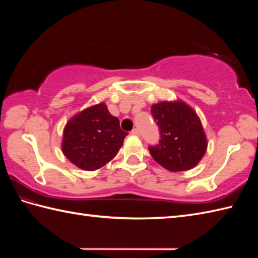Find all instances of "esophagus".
Returning <instances> with one entry per match:
<instances>
[{"label": "esophagus", "instance_id": "obj_1", "mask_svg": "<svg viewBox=\"0 0 258 258\" xmlns=\"http://www.w3.org/2000/svg\"><path fill=\"white\" fill-rule=\"evenodd\" d=\"M131 134L138 136V135H140V131L138 128H133L132 131H131Z\"/></svg>", "mask_w": 258, "mask_h": 258}]
</instances>
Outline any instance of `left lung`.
<instances>
[{
  "mask_svg": "<svg viewBox=\"0 0 258 258\" xmlns=\"http://www.w3.org/2000/svg\"><path fill=\"white\" fill-rule=\"evenodd\" d=\"M160 131V141L150 145L153 158L171 172L196 166L207 147L206 136L196 113L183 102H161L151 108Z\"/></svg>",
  "mask_w": 258,
  "mask_h": 258,
  "instance_id": "left-lung-1",
  "label": "left lung"
}]
</instances>
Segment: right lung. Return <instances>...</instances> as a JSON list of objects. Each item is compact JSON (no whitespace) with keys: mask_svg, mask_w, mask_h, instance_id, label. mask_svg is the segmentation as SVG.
I'll return each mask as SVG.
<instances>
[{"mask_svg":"<svg viewBox=\"0 0 258 258\" xmlns=\"http://www.w3.org/2000/svg\"><path fill=\"white\" fill-rule=\"evenodd\" d=\"M127 132L120 130L117 117L105 104H97L69 120L64 128V155L85 171H95L114 158Z\"/></svg>","mask_w":258,"mask_h":258,"instance_id":"add662e5","label":"right lung"}]
</instances>
